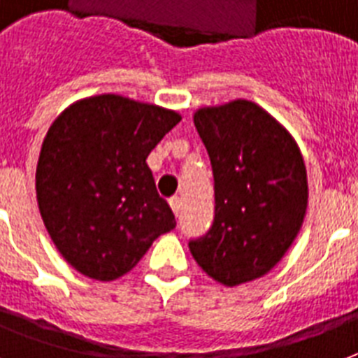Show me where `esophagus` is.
<instances>
[{
	"mask_svg": "<svg viewBox=\"0 0 358 358\" xmlns=\"http://www.w3.org/2000/svg\"><path fill=\"white\" fill-rule=\"evenodd\" d=\"M169 204H171V210L174 212V215H180V210H182V199H180V196H173V199L169 201Z\"/></svg>",
	"mask_w": 358,
	"mask_h": 358,
	"instance_id": "1",
	"label": "esophagus"
}]
</instances>
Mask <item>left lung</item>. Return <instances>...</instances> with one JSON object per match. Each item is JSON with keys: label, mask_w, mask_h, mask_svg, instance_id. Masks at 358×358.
Returning <instances> with one entry per match:
<instances>
[{"label": "left lung", "mask_w": 358, "mask_h": 358, "mask_svg": "<svg viewBox=\"0 0 358 358\" xmlns=\"http://www.w3.org/2000/svg\"><path fill=\"white\" fill-rule=\"evenodd\" d=\"M193 122L212 162L215 219L189 250L202 271L234 288L267 275L299 234L305 159L288 129L250 100L199 108Z\"/></svg>", "instance_id": "1"}]
</instances>
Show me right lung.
<instances>
[{"instance_id": "1", "label": "right lung", "mask_w": 358, "mask_h": 358, "mask_svg": "<svg viewBox=\"0 0 358 358\" xmlns=\"http://www.w3.org/2000/svg\"><path fill=\"white\" fill-rule=\"evenodd\" d=\"M180 120L173 109L111 92L81 98L53 120L36 163V202L76 271L117 280L176 227L146 157Z\"/></svg>"}]
</instances>
